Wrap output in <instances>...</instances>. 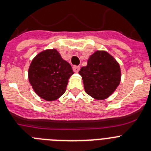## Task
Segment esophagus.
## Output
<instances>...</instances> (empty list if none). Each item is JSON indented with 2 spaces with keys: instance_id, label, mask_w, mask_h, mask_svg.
I'll return each mask as SVG.
<instances>
[{
  "instance_id": "obj_1",
  "label": "esophagus",
  "mask_w": 151,
  "mask_h": 151,
  "mask_svg": "<svg viewBox=\"0 0 151 151\" xmlns=\"http://www.w3.org/2000/svg\"><path fill=\"white\" fill-rule=\"evenodd\" d=\"M73 71H74L75 73H78V72L79 71L80 66H73Z\"/></svg>"
}]
</instances>
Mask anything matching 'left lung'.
<instances>
[{
	"instance_id": "1",
	"label": "left lung",
	"mask_w": 151,
	"mask_h": 151,
	"mask_svg": "<svg viewBox=\"0 0 151 151\" xmlns=\"http://www.w3.org/2000/svg\"><path fill=\"white\" fill-rule=\"evenodd\" d=\"M85 92L97 100L110 97L120 83L121 70L110 54L97 50L88 60L86 66L79 71Z\"/></svg>"
}]
</instances>
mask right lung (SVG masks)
Instances as JSON below:
<instances>
[{
	"label": "right lung",
	"instance_id": "add662e5",
	"mask_svg": "<svg viewBox=\"0 0 151 151\" xmlns=\"http://www.w3.org/2000/svg\"><path fill=\"white\" fill-rule=\"evenodd\" d=\"M73 73L71 65L63 60L56 49L45 50L31 63L29 80L36 94L51 101L65 93L68 79Z\"/></svg>",
	"mask_w": 151,
	"mask_h": 151
}]
</instances>
